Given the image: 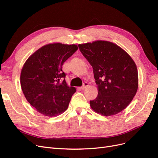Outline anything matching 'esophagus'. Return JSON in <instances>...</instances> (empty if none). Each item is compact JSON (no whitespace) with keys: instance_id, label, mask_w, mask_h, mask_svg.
<instances>
[{"instance_id":"esophagus-1","label":"esophagus","mask_w":158,"mask_h":158,"mask_svg":"<svg viewBox=\"0 0 158 158\" xmlns=\"http://www.w3.org/2000/svg\"><path fill=\"white\" fill-rule=\"evenodd\" d=\"M88 82H85L84 83V84L82 85V86H81V89H85V88L86 87H88Z\"/></svg>"}]
</instances>
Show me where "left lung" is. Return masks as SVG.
Wrapping results in <instances>:
<instances>
[{"mask_svg":"<svg viewBox=\"0 0 158 158\" xmlns=\"http://www.w3.org/2000/svg\"><path fill=\"white\" fill-rule=\"evenodd\" d=\"M83 56L92 66L98 95L90 101L96 113L111 116L125 109L138 89L136 64L120 47L111 42L97 41L78 45Z\"/></svg>","mask_w":158,"mask_h":158,"instance_id":"1","label":"left lung"}]
</instances>
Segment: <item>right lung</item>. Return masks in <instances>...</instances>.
<instances>
[{"label":"right lung","mask_w":158,"mask_h":158,"mask_svg":"<svg viewBox=\"0 0 158 158\" xmlns=\"http://www.w3.org/2000/svg\"><path fill=\"white\" fill-rule=\"evenodd\" d=\"M78 49L76 45L59 43L46 45L23 65L20 75L22 92L40 113L55 117L68 108L76 88L66 84L63 65Z\"/></svg>","instance_id":"1"}]
</instances>
